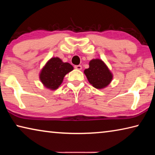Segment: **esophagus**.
<instances>
[{
	"label": "esophagus",
	"mask_w": 155,
	"mask_h": 155,
	"mask_svg": "<svg viewBox=\"0 0 155 155\" xmlns=\"http://www.w3.org/2000/svg\"><path fill=\"white\" fill-rule=\"evenodd\" d=\"M74 68H75V69H77V70H81V69H82V66H81V65H75Z\"/></svg>",
	"instance_id": "esophagus-1"
}]
</instances>
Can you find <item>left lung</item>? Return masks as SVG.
Segmentation results:
<instances>
[{
  "mask_svg": "<svg viewBox=\"0 0 155 155\" xmlns=\"http://www.w3.org/2000/svg\"><path fill=\"white\" fill-rule=\"evenodd\" d=\"M90 68L84 73L91 85L96 89H103L111 83L113 75L108 67L101 59H92L90 61Z\"/></svg>",
  "mask_w": 155,
  "mask_h": 155,
  "instance_id": "8db88e82",
  "label": "left lung"
}]
</instances>
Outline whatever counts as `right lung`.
<instances>
[{"label": "right lung", "mask_w": 155, "mask_h": 155, "mask_svg": "<svg viewBox=\"0 0 155 155\" xmlns=\"http://www.w3.org/2000/svg\"><path fill=\"white\" fill-rule=\"evenodd\" d=\"M73 69L69 63L63 62L58 57H52L42 68L40 78L46 87L54 90L61 85L65 75Z\"/></svg>", "instance_id": "add662e5"}]
</instances>
